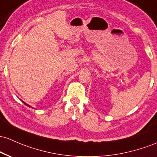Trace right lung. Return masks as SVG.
Segmentation results:
<instances>
[{
    "label": "right lung",
    "mask_w": 157,
    "mask_h": 157,
    "mask_svg": "<svg viewBox=\"0 0 157 157\" xmlns=\"http://www.w3.org/2000/svg\"><path fill=\"white\" fill-rule=\"evenodd\" d=\"M23 103H25V102H24V101H23ZM25 105H27V106H30V105H28V104H26V103H25Z\"/></svg>",
    "instance_id": "add662e5"
}]
</instances>
